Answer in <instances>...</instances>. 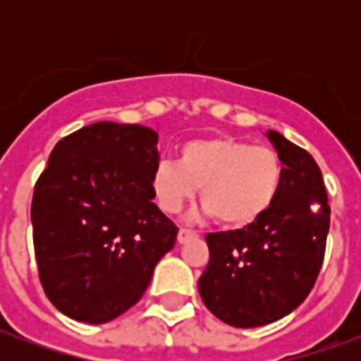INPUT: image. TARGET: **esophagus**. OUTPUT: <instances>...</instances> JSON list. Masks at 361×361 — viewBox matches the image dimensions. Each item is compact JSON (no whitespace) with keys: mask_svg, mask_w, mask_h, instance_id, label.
Masks as SVG:
<instances>
[{"mask_svg":"<svg viewBox=\"0 0 361 361\" xmlns=\"http://www.w3.org/2000/svg\"><path fill=\"white\" fill-rule=\"evenodd\" d=\"M193 238H197V232L188 230V228H180V232H178V242L185 243L189 242V240H193Z\"/></svg>","mask_w":361,"mask_h":361,"instance_id":"34e87169","label":"esophagus"}]
</instances>
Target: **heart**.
I'll use <instances>...</instances> for the list:
<instances>
[{"instance_id":"b5f03b06","label":"heart","mask_w":361,"mask_h":361,"mask_svg":"<svg viewBox=\"0 0 361 361\" xmlns=\"http://www.w3.org/2000/svg\"><path fill=\"white\" fill-rule=\"evenodd\" d=\"M282 180L284 166L274 150L216 135L183 142L180 162H158L150 189L158 207L176 214L201 188L204 211L224 226L243 228L271 209Z\"/></svg>"}]
</instances>
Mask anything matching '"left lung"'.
<instances>
[{
    "instance_id": "1",
    "label": "left lung",
    "mask_w": 361,
    "mask_h": 361,
    "mask_svg": "<svg viewBox=\"0 0 361 361\" xmlns=\"http://www.w3.org/2000/svg\"><path fill=\"white\" fill-rule=\"evenodd\" d=\"M284 166L276 201L250 226L207 234L209 265L199 294L226 325L251 329L279 321L310 295L325 259L331 207L310 152L269 131Z\"/></svg>"
}]
</instances>
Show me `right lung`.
I'll return each mask as SVG.
<instances>
[{"mask_svg":"<svg viewBox=\"0 0 361 361\" xmlns=\"http://www.w3.org/2000/svg\"><path fill=\"white\" fill-rule=\"evenodd\" d=\"M158 133L98 121L54 147L30 219L38 276L63 315L100 325L133 307L178 228L152 203Z\"/></svg>","mask_w":361,"mask_h":361,"instance_id":"right-lung-1","label":"right lung"}]
</instances>
